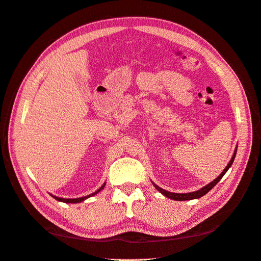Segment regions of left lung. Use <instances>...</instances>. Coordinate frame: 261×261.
Returning a JSON list of instances; mask_svg holds the SVG:
<instances>
[{"instance_id": "left-lung-1", "label": "left lung", "mask_w": 261, "mask_h": 261, "mask_svg": "<svg viewBox=\"0 0 261 261\" xmlns=\"http://www.w3.org/2000/svg\"><path fill=\"white\" fill-rule=\"evenodd\" d=\"M236 151H238V147L235 148V151H234V153H233V155H232V158H231V160H230V162L227 163V165H226V168L223 170V172L221 173V174L216 178V179H213L211 183H209L208 185H206V186H203L202 188H200L199 191H196V192H193V193H185V194H178V193H171V192H168V191H165V189H163V188H161V187H159L158 185H155L153 181H152V184H153V186L158 189V191H159L162 195H164L165 197H168V198H170V199H173V200H177V201H183V200H192V199H198V198H200V197H202L203 195H206L209 191H211V189L215 187L219 181H220V179L223 177V175L225 174V173L227 172V170L231 168V165L233 164V161H234V159H235V155H236Z\"/></svg>"}]
</instances>
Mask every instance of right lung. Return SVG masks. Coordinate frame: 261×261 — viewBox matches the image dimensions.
<instances>
[{"label": "right lung", "instance_id": "add662e5", "mask_svg": "<svg viewBox=\"0 0 261 261\" xmlns=\"http://www.w3.org/2000/svg\"><path fill=\"white\" fill-rule=\"evenodd\" d=\"M105 186H106V183H103V185H102L99 189H97V191L94 192V193H92V194H90V195H88V196L81 197V198H61V197H57V196H53V195H51V196L53 197V198H55V199L59 200V201H62V202H66V203H78V202H82V201L86 200L87 198H89V197H92V196H94V195H97L100 191H102V189H103Z\"/></svg>", "mask_w": 261, "mask_h": 261}]
</instances>
